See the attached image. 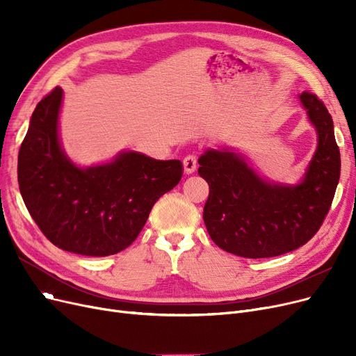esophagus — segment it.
<instances>
[{"label":"esophagus","instance_id":"esophagus-1","mask_svg":"<svg viewBox=\"0 0 356 356\" xmlns=\"http://www.w3.org/2000/svg\"><path fill=\"white\" fill-rule=\"evenodd\" d=\"M196 165H197V159H196V156L189 154V156L184 157V160H183V167H184V172H186V173H188V175L195 173Z\"/></svg>","mask_w":356,"mask_h":356}]
</instances>
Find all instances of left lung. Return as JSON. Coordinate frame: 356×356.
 Masks as SVG:
<instances>
[{
	"label": "left lung",
	"instance_id": "obj_1",
	"mask_svg": "<svg viewBox=\"0 0 356 356\" xmlns=\"http://www.w3.org/2000/svg\"><path fill=\"white\" fill-rule=\"evenodd\" d=\"M302 105L317 131V148L296 186L261 179L241 154L207 149L199 176L209 184L203 220L215 244L244 258H268L305 245L319 231L341 176V153L325 104L303 92Z\"/></svg>",
	"mask_w": 356,
	"mask_h": 356
}]
</instances>
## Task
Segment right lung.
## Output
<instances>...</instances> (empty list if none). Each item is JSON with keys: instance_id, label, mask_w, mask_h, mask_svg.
Returning <instances> with one entry per match:
<instances>
[{"instance_id": "right-lung-1", "label": "right lung", "mask_w": 356, "mask_h": 356, "mask_svg": "<svg viewBox=\"0 0 356 356\" xmlns=\"http://www.w3.org/2000/svg\"><path fill=\"white\" fill-rule=\"evenodd\" d=\"M63 98L56 86L37 104L18 153V186L44 236L60 250L106 257L129 247L153 204L183 176L180 160H154L136 152L81 168L60 147Z\"/></svg>"}]
</instances>
